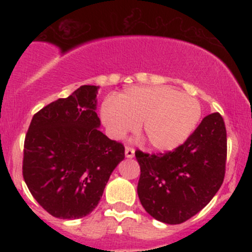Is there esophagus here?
Segmentation results:
<instances>
[{"label": "esophagus", "mask_w": 252, "mask_h": 252, "mask_svg": "<svg viewBox=\"0 0 252 252\" xmlns=\"http://www.w3.org/2000/svg\"><path fill=\"white\" fill-rule=\"evenodd\" d=\"M134 155H135V149L132 148V147L126 146V158H134Z\"/></svg>", "instance_id": "1"}]
</instances>
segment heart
<instances>
[{"instance_id":"obj_1","label":"heart","mask_w":252,"mask_h":252,"mask_svg":"<svg viewBox=\"0 0 252 252\" xmlns=\"http://www.w3.org/2000/svg\"><path fill=\"white\" fill-rule=\"evenodd\" d=\"M200 118L195 98L168 86L129 88L106 102L102 120L112 137H122L140 124V131L155 149L169 150L186 140Z\"/></svg>"}]
</instances>
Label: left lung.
<instances>
[{
	"label": "left lung",
	"instance_id": "1",
	"mask_svg": "<svg viewBox=\"0 0 252 252\" xmlns=\"http://www.w3.org/2000/svg\"><path fill=\"white\" fill-rule=\"evenodd\" d=\"M227 155L226 128L219 112L207 115L175 149L148 154L137 149V194L156 220L181 224L201 211L220 189Z\"/></svg>",
	"mask_w": 252,
	"mask_h": 252
}]
</instances>
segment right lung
Listing matches in <instances>:
<instances>
[{"label": "right lung", "instance_id": "1", "mask_svg": "<svg viewBox=\"0 0 252 252\" xmlns=\"http://www.w3.org/2000/svg\"><path fill=\"white\" fill-rule=\"evenodd\" d=\"M97 86L83 85L37 111L26 134L22 175L51 216L78 219L102 198L124 146L98 130Z\"/></svg>", "mask_w": 252, "mask_h": 252}]
</instances>
